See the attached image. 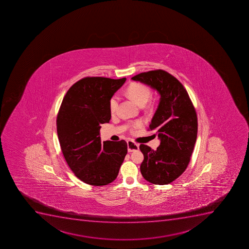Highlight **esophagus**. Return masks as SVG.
Here are the masks:
<instances>
[{
	"label": "esophagus",
	"mask_w": 249,
	"mask_h": 249,
	"mask_svg": "<svg viewBox=\"0 0 249 249\" xmlns=\"http://www.w3.org/2000/svg\"><path fill=\"white\" fill-rule=\"evenodd\" d=\"M127 143H128V151L129 153L137 151L139 149V144H135L134 142H132V141H128Z\"/></svg>",
	"instance_id": "obj_1"
}]
</instances>
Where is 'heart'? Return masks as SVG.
Masks as SVG:
<instances>
[{"label": "heart", "mask_w": 249, "mask_h": 249, "mask_svg": "<svg viewBox=\"0 0 249 249\" xmlns=\"http://www.w3.org/2000/svg\"><path fill=\"white\" fill-rule=\"evenodd\" d=\"M126 93L131 100H133L137 105L139 106H144L149 99L151 97L152 91L149 87L144 85V84H131L127 89ZM119 96L117 95H114L110 99L109 108L112 113L116 112V108L118 107ZM143 121L142 120H138L133 123V128H138L142 126Z\"/></svg>", "instance_id": "1"}]
</instances>
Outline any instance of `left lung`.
I'll return each mask as SVG.
<instances>
[{
	"mask_svg": "<svg viewBox=\"0 0 249 249\" xmlns=\"http://www.w3.org/2000/svg\"><path fill=\"white\" fill-rule=\"evenodd\" d=\"M158 91L160 100L149 128L160 140L156 150L140 145L144 155L141 173L146 181L165 185L186 170L197 139L196 109L183 85L165 71H150L132 78Z\"/></svg>",
	"mask_w": 249,
	"mask_h": 249,
	"instance_id": "left-lung-1",
	"label": "left lung"
}]
</instances>
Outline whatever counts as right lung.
I'll return each mask as SVG.
<instances>
[{"instance_id": "1", "label": "right lung", "mask_w": 249, "mask_h": 249, "mask_svg": "<svg viewBox=\"0 0 249 249\" xmlns=\"http://www.w3.org/2000/svg\"><path fill=\"white\" fill-rule=\"evenodd\" d=\"M126 81L87 77L71 87L57 116V133L66 161L85 183L105 186L114 181L125 158V141L101 143V124L109 123L110 99Z\"/></svg>"}]
</instances>
